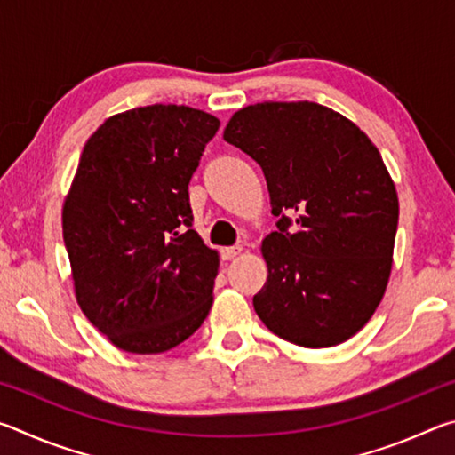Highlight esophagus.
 Returning a JSON list of instances; mask_svg holds the SVG:
<instances>
[{
    "label": "esophagus",
    "mask_w": 455,
    "mask_h": 455,
    "mask_svg": "<svg viewBox=\"0 0 455 455\" xmlns=\"http://www.w3.org/2000/svg\"><path fill=\"white\" fill-rule=\"evenodd\" d=\"M241 252H243V244H233V246H225V249H220V257L225 260H230L236 255H241Z\"/></svg>",
    "instance_id": "1"
}]
</instances>
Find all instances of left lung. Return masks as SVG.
Segmentation results:
<instances>
[{
	"label": "left lung",
	"mask_w": 455,
	"mask_h": 455,
	"mask_svg": "<svg viewBox=\"0 0 455 455\" xmlns=\"http://www.w3.org/2000/svg\"><path fill=\"white\" fill-rule=\"evenodd\" d=\"M225 140L263 168L276 230L263 241L268 331L301 347L347 341L371 319L391 273L399 203L379 150L315 102L238 110Z\"/></svg>",
	"instance_id": "left-lung-1"
}]
</instances>
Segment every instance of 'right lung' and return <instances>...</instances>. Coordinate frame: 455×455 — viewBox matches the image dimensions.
Segmentation results:
<instances>
[{"instance_id":"1","label":"right lung","mask_w":455,"mask_h":455,"mask_svg":"<svg viewBox=\"0 0 455 455\" xmlns=\"http://www.w3.org/2000/svg\"><path fill=\"white\" fill-rule=\"evenodd\" d=\"M219 126L154 104L108 118L84 146L64 243L78 305L118 349H172L211 311L219 255L190 228L188 182Z\"/></svg>"}]
</instances>
